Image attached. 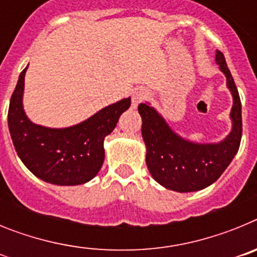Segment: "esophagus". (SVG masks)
Here are the masks:
<instances>
[{
    "label": "esophagus",
    "mask_w": 257,
    "mask_h": 257,
    "mask_svg": "<svg viewBox=\"0 0 257 257\" xmlns=\"http://www.w3.org/2000/svg\"><path fill=\"white\" fill-rule=\"evenodd\" d=\"M147 97H148V91H147V90H144V88H136L135 91L133 92V97H131L134 108H138V105H139L143 100H145Z\"/></svg>",
    "instance_id": "obj_1"
}]
</instances>
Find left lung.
<instances>
[{"mask_svg":"<svg viewBox=\"0 0 257 257\" xmlns=\"http://www.w3.org/2000/svg\"><path fill=\"white\" fill-rule=\"evenodd\" d=\"M216 64L226 78L233 96L231 130L219 143H196L175 133L149 103L139 105L142 135L147 147V166L152 178L166 189L179 193L197 192L215 183L230 165L242 138V105L234 79L224 55L216 51Z\"/></svg>","mask_w":257,"mask_h":257,"instance_id":"1","label":"left lung"}]
</instances>
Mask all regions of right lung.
Wrapping results in <instances>:
<instances>
[{
    "instance_id": "right-lung-1",
    "label": "right lung",
    "mask_w": 257,
    "mask_h": 257,
    "mask_svg": "<svg viewBox=\"0 0 257 257\" xmlns=\"http://www.w3.org/2000/svg\"><path fill=\"white\" fill-rule=\"evenodd\" d=\"M20 73L9 106L8 123L22 162L38 179L55 185H79L94 179L104 162V139L114 130L131 97L100 109L85 121L63 128L32 122L23 106L24 77Z\"/></svg>"
}]
</instances>
